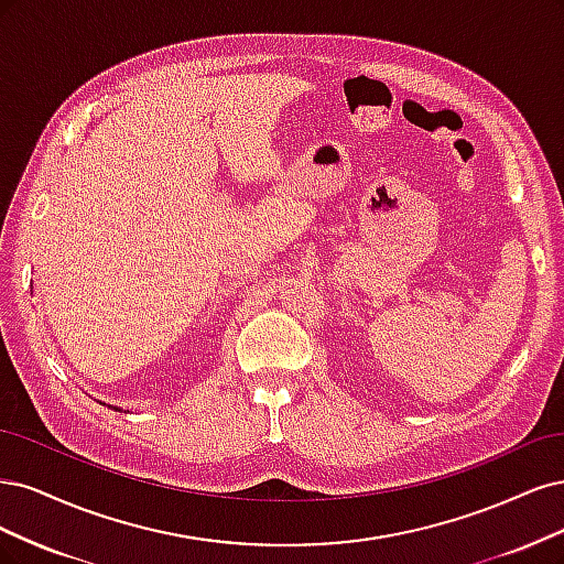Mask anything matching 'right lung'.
I'll return each instance as SVG.
<instances>
[{
	"label": "right lung",
	"mask_w": 564,
	"mask_h": 564,
	"mask_svg": "<svg viewBox=\"0 0 564 564\" xmlns=\"http://www.w3.org/2000/svg\"><path fill=\"white\" fill-rule=\"evenodd\" d=\"M115 410H119V408H115Z\"/></svg>",
	"instance_id": "right-lung-1"
}]
</instances>
